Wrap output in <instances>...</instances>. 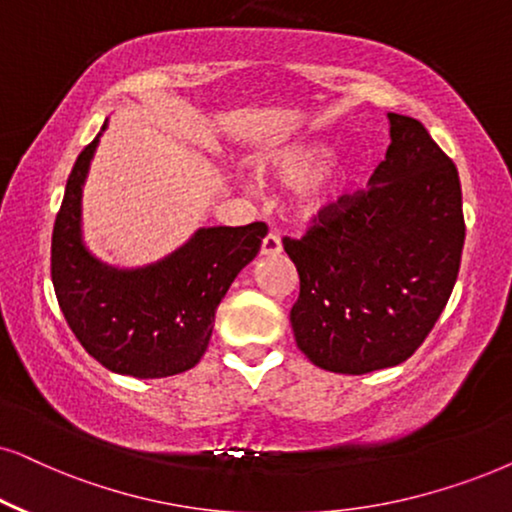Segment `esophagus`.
I'll list each match as a JSON object with an SVG mask.
<instances>
[{"label": "esophagus", "mask_w": 512, "mask_h": 512, "mask_svg": "<svg viewBox=\"0 0 512 512\" xmlns=\"http://www.w3.org/2000/svg\"><path fill=\"white\" fill-rule=\"evenodd\" d=\"M280 251H282L280 235H277V232H270V235H265V240L261 244V254L263 256H277Z\"/></svg>", "instance_id": "esophagus-1"}]
</instances>
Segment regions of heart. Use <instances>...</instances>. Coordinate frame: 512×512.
<instances>
[{
    "instance_id": "obj_1",
    "label": "heart",
    "mask_w": 512,
    "mask_h": 512,
    "mask_svg": "<svg viewBox=\"0 0 512 512\" xmlns=\"http://www.w3.org/2000/svg\"><path fill=\"white\" fill-rule=\"evenodd\" d=\"M331 157V148L327 143H298L289 145L280 152L270 157L268 171L277 178L282 185L289 188H301L310 180H315L322 174V169L327 167ZM355 181V164H338L336 169H331L324 174L320 181L311 184L301 192L298 199V211L303 218H315L322 211H327L331 204H336L345 190L350 188V183Z\"/></svg>"
}]
</instances>
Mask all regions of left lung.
Returning a JSON list of instances; mask_svg holds the SVG:
<instances>
[{
	"label": "left lung",
	"mask_w": 512,
	"mask_h": 512,
	"mask_svg": "<svg viewBox=\"0 0 512 512\" xmlns=\"http://www.w3.org/2000/svg\"><path fill=\"white\" fill-rule=\"evenodd\" d=\"M388 119L390 145L369 188L282 240L301 280L289 315L296 345L334 374L409 360L459 277L466 221L456 164L418 119Z\"/></svg>",
	"instance_id": "left-lung-1"
}]
</instances>
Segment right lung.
I'll list each match as a JSON object with an SVG mask.
<instances>
[{
	"mask_svg": "<svg viewBox=\"0 0 512 512\" xmlns=\"http://www.w3.org/2000/svg\"><path fill=\"white\" fill-rule=\"evenodd\" d=\"M105 129V124H103ZM98 136L79 152L51 237V280L65 322L105 369L136 378L183 374L202 360L216 308L254 261L268 225L202 228L155 265L117 270L82 244V185Z\"/></svg>",
	"mask_w": 512,
	"mask_h": 512,
	"instance_id": "1",
	"label": "right lung"
}]
</instances>
